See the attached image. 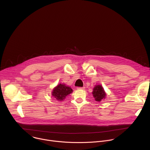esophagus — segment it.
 I'll use <instances>...</instances> for the list:
<instances>
[{
    "label": "esophagus",
    "instance_id": "esophagus-1",
    "mask_svg": "<svg viewBox=\"0 0 150 150\" xmlns=\"http://www.w3.org/2000/svg\"><path fill=\"white\" fill-rule=\"evenodd\" d=\"M76 89L77 90H84L85 87H77Z\"/></svg>",
    "mask_w": 150,
    "mask_h": 150
}]
</instances>
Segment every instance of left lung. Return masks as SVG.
<instances>
[{
  "label": "left lung",
  "mask_w": 150,
  "mask_h": 150,
  "mask_svg": "<svg viewBox=\"0 0 150 150\" xmlns=\"http://www.w3.org/2000/svg\"><path fill=\"white\" fill-rule=\"evenodd\" d=\"M92 94L95 100L98 102L101 101V100H104L106 97V93L101 85H95Z\"/></svg>",
  "instance_id": "8db88e82"
}]
</instances>
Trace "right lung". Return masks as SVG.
Wrapping results in <instances>:
<instances>
[{"instance_id": "add662e5", "label": "right lung", "mask_w": 150, "mask_h": 150, "mask_svg": "<svg viewBox=\"0 0 150 150\" xmlns=\"http://www.w3.org/2000/svg\"><path fill=\"white\" fill-rule=\"evenodd\" d=\"M72 92L71 87L67 86L65 83H59L53 89L52 95L57 101H63Z\"/></svg>"}]
</instances>
